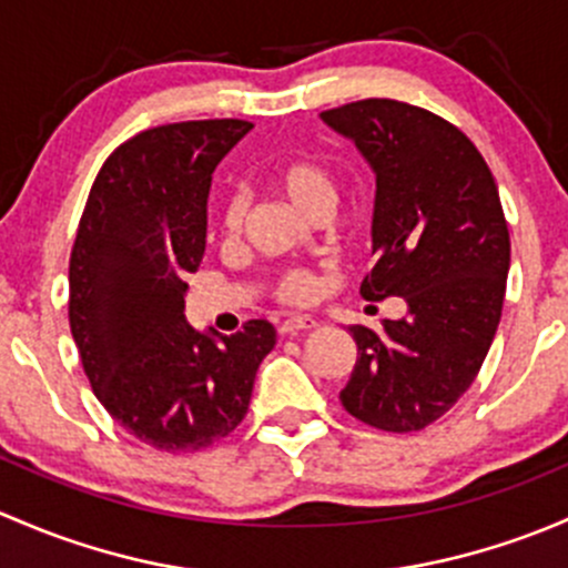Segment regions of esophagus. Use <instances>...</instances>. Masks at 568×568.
Masks as SVG:
<instances>
[{"instance_id":"34e87169","label":"esophagus","mask_w":568,"mask_h":568,"mask_svg":"<svg viewBox=\"0 0 568 568\" xmlns=\"http://www.w3.org/2000/svg\"><path fill=\"white\" fill-rule=\"evenodd\" d=\"M314 325H317V320L308 317V314H295V317L284 320L278 331H282L284 336H295V333H301V331H312Z\"/></svg>"}]
</instances>
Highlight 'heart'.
Listing matches in <instances>:
<instances>
[{"mask_svg":"<svg viewBox=\"0 0 568 568\" xmlns=\"http://www.w3.org/2000/svg\"><path fill=\"white\" fill-rule=\"evenodd\" d=\"M276 185L303 215H314L317 210H333V204H336V189H333L331 172L323 163L312 161V158L284 163L276 172ZM245 213H248L245 194H232L226 199L224 210H221V230H224L226 237L241 235ZM273 290H276L278 301L303 303L312 297L314 278L306 271H286L276 278Z\"/></svg>","mask_w":568,"mask_h":568,"instance_id":"b5f03b06","label":"heart"}]
</instances>
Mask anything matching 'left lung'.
I'll return each mask as SVG.
<instances>
[{
    "instance_id": "obj_1",
    "label": "left lung",
    "mask_w": 568,
    "mask_h": 568,
    "mask_svg": "<svg viewBox=\"0 0 568 568\" xmlns=\"http://www.w3.org/2000/svg\"><path fill=\"white\" fill-rule=\"evenodd\" d=\"M374 172L366 301L405 297L383 331L353 325L358 361L344 410L383 432H418L470 388L498 331L508 243L498 185L476 144L432 111L369 98L323 111Z\"/></svg>"
}]
</instances>
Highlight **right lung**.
Segmentation results:
<instances>
[{"label": "right lung", "mask_w": 568, "mask_h": 568, "mask_svg": "<svg viewBox=\"0 0 568 568\" xmlns=\"http://www.w3.org/2000/svg\"><path fill=\"white\" fill-rule=\"evenodd\" d=\"M245 120L172 122L106 158L70 254V333L98 402L158 452H199L248 413L276 327L221 336L185 323L189 273L207 237V194Z\"/></svg>", "instance_id": "add662e5"}]
</instances>
